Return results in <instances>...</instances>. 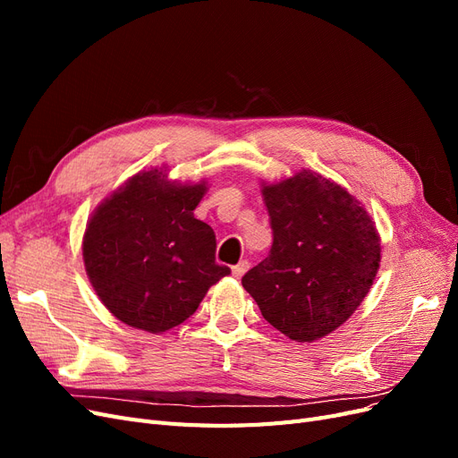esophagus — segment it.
<instances>
[{
	"label": "esophagus",
	"instance_id": "obj_1",
	"mask_svg": "<svg viewBox=\"0 0 458 458\" xmlns=\"http://www.w3.org/2000/svg\"><path fill=\"white\" fill-rule=\"evenodd\" d=\"M248 269H250V263H248V261H241V263H237V266H233V276H237V279H241V276L248 271Z\"/></svg>",
	"mask_w": 458,
	"mask_h": 458
}]
</instances>
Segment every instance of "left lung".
Masks as SVG:
<instances>
[{
  "instance_id": "left-lung-1",
  "label": "left lung",
  "mask_w": 458,
  "mask_h": 458,
  "mask_svg": "<svg viewBox=\"0 0 458 458\" xmlns=\"http://www.w3.org/2000/svg\"><path fill=\"white\" fill-rule=\"evenodd\" d=\"M273 246L242 276L263 318L284 336L313 342L348 321L380 266V237L348 191L310 170L261 185Z\"/></svg>"
}]
</instances>
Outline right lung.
I'll return each mask as SVG.
<instances>
[{"label": "right lung", "instance_id": "1", "mask_svg": "<svg viewBox=\"0 0 458 458\" xmlns=\"http://www.w3.org/2000/svg\"><path fill=\"white\" fill-rule=\"evenodd\" d=\"M204 192V182L170 183L150 170L93 212L81 252L89 283L118 321L160 335L187 321L231 273L216 263L214 229L192 214Z\"/></svg>", "mask_w": 458, "mask_h": 458}]
</instances>
